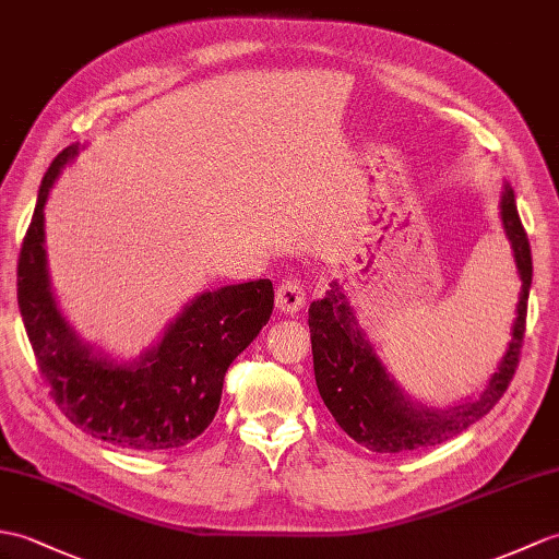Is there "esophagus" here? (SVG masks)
Masks as SVG:
<instances>
[{
	"label": "esophagus",
	"instance_id": "obj_1",
	"mask_svg": "<svg viewBox=\"0 0 559 559\" xmlns=\"http://www.w3.org/2000/svg\"><path fill=\"white\" fill-rule=\"evenodd\" d=\"M276 307L283 314H295L305 307V290L295 278H285L276 290Z\"/></svg>",
	"mask_w": 559,
	"mask_h": 559
}]
</instances>
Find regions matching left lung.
<instances>
[{"instance_id": "8db88e82", "label": "left lung", "mask_w": 559, "mask_h": 559, "mask_svg": "<svg viewBox=\"0 0 559 559\" xmlns=\"http://www.w3.org/2000/svg\"><path fill=\"white\" fill-rule=\"evenodd\" d=\"M500 221L519 276L510 343L484 391L460 400L457 405L433 407L402 391L381 355L376 353L367 331L359 326L357 309L338 281L331 283L323 300L311 302L309 333L319 395L335 424L359 445L371 452H407L445 443L484 419L508 391L519 361V347L524 341L531 274H534L531 248L508 180L500 194Z\"/></svg>"}]
</instances>
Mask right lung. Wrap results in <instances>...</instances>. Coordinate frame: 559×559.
<instances>
[{"mask_svg": "<svg viewBox=\"0 0 559 559\" xmlns=\"http://www.w3.org/2000/svg\"><path fill=\"white\" fill-rule=\"evenodd\" d=\"M85 145L57 154L43 178L19 257V309L51 397L69 421L104 443L140 452L183 448L212 424L224 376L274 311L269 278L202 290L166 323L157 343L119 359L85 341L51 288L45 204Z\"/></svg>", "mask_w": 559, "mask_h": 559, "instance_id": "obj_1", "label": "right lung"}]
</instances>
